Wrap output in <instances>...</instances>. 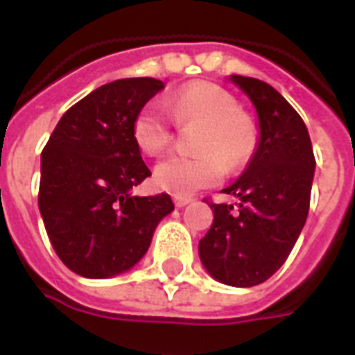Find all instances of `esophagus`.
Instances as JSON below:
<instances>
[{
    "mask_svg": "<svg viewBox=\"0 0 355 355\" xmlns=\"http://www.w3.org/2000/svg\"><path fill=\"white\" fill-rule=\"evenodd\" d=\"M175 205L177 207H186L188 203H192V198H182V196H175Z\"/></svg>",
    "mask_w": 355,
    "mask_h": 355,
    "instance_id": "obj_1",
    "label": "esophagus"
}]
</instances>
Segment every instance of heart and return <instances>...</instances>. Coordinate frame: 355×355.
I'll use <instances>...</instances> for the list:
<instances>
[{"instance_id": "heart-1", "label": "heart", "mask_w": 355, "mask_h": 355, "mask_svg": "<svg viewBox=\"0 0 355 355\" xmlns=\"http://www.w3.org/2000/svg\"><path fill=\"white\" fill-rule=\"evenodd\" d=\"M167 110L184 127L200 123L193 137L196 155H171L155 165L157 188L175 196H190L216 184L228 171L243 167L257 148V127L238 112V102L215 83H192L167 101ZM173 139L169 119L157 102H148L132 119V140L142 154L157 155Z\"/></svg>"}]
</instances>
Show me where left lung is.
<instances>
[{"label":"left lung","mask_w":355,"mask_h":355,"mask_svg":"<svg viewBox=\"0 0 355 355\" xmlns=\"http://www.w3.org/2000/svg\"><path fill=\"white\" fill-rule=\"evenodd\" d=\"M230 81L253 102L261 132L245 171L223 190L238 198L239 211L211 203L215 218L200 259L216 282L253 287L282 268L304 228L315 159L302 117L272 85L243 76Z\"/></svg>","instance_id":"1"}]
</instances>
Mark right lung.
<instances>
[{
  "instance_id": "1",
  "label": "right lung",
  "mask_w": 355,
  "mask_h": 355,
  "mask_svg": "<svg viewBox=\"0 0 355 355\" xmlns=\"http://www.w3.org/2000/svg\"><path fill=\"white\" fill-rule=\"evenodd\" d=\"M163 87L154 78H127L94 89L60 117L43 148L37 205L55 253L78 275L131 270L175 209L169 193H131L152 175L132 119Z\"/></svg>"
}]
</instances>
